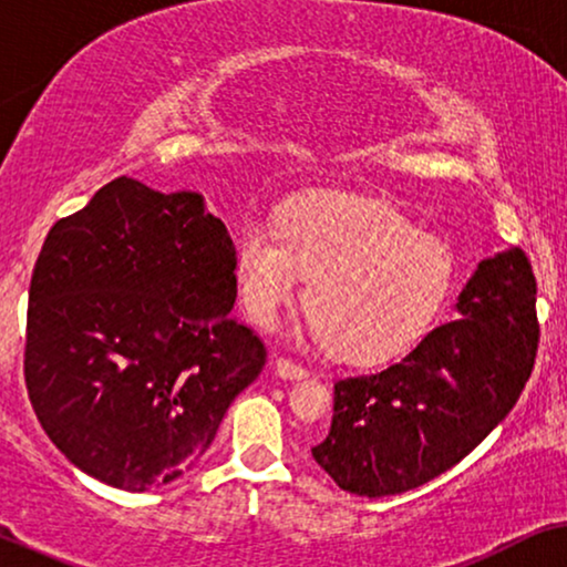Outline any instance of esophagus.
<instances>
[{
	"instance_id": "esophagus-1",
	"label": "esophagus",
	"mask_w": 567,
	"mask_h": 567,
	"mask_svg": "<svg viewBox=\"0 0 567 567\" xmlns=\"http://www.w3.org/2000/svg\"><path fill=\"white\" fill-rule=\"evenodd\" d=\"M275 371H277L279 375H282V379H290V381L306 379V375H308L306 365H300V362L290 360V358H277V360H275Z\"/></svg>"
}]
</instances>
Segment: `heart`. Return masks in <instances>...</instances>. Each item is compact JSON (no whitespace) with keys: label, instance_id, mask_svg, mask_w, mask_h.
Here are the masks:
<instances>
[{"label":"heart","instance_id":"obj_1","mask_svg":"<svg viewBox=\"0 0 567 567\" xmlns=\"http://www.w3.org/2000/svg\"><path fill=\"white\" fill-rule=\"evenodd\" d=\"M246 313L275 327L303 275L313 331L339 358L381 360L412 344L446 303L454 254L389 202L311 194L285 209L282 230L248 220L236 246Z\"/></svg>","mask_w":567,"mask_h":567}]
</instances>
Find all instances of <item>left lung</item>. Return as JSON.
Masks as SVG:
<instances>
[{
  "mask_svg": "<svg viewBox=\"0 0 567 567\" xmlns=\"http://www.w3.org/2000/svg\"><path fill=\"white\" fill-rule=\"evenodd\" d=\"M441 323L383 371L334 383L316 464L352 495L383 497L435 480L501 425L534 371L537 277L524 248L482 259Z\"/></svg>",
  "mask_w": 567,
  "mask_h": 567,
  "instance_id": "obj_1",
  "label": "left lung"
}]
</instances>
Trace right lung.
Masks as SVG:
<instances>
[{
  "mask_svg": "<svg viewBox=\"0 0 567 567\" xmlns=\"http://www.w3.org/2000/svg\"><path fill=\"white\" fill-rule=\"evenodd\" d=\"M236 248L194 192L113 178L54 223L28 292V399L51 443L145 493L192 470L267 362L233 316Z\"/></svg>",
  "mask_w": 567,
  "mask_h": 567,
  "instance_id": "right-lung-1",
  "label": "right lung"
}]
</instances>
